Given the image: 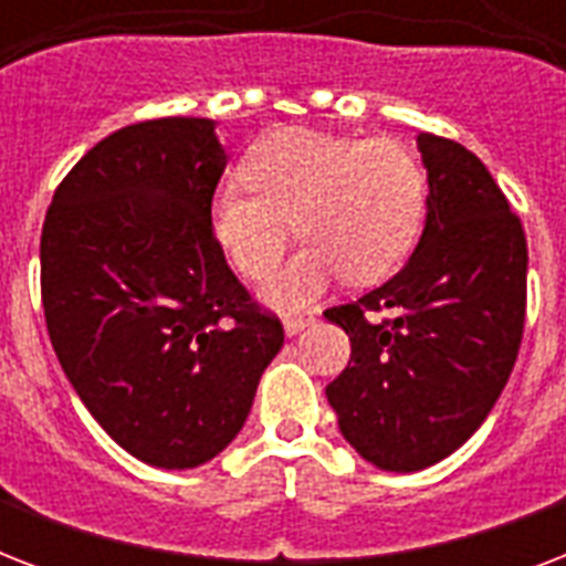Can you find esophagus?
I'll list each match as a JSON object with an SVG mask.
<instances>
[{
    "label": "esophagus",
    "instance_id": "obj_1",
    "mask_svg": "<svg viewBox=\"0 0 566 566\" xmlns=\"http://www.w3.org/2000/svg\"><path fill=\"white\" fill-rule=\"evenodd\" d=\"M311 319H314L311 314H300V317H296V314H291V317H284V335H287V337L300 335L302 328L308 326Z\"/></svg>",
    "mask_w": 566,
    "mask_h": 566
}]
</instances>
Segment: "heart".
Wrapping results in <instances>:
<instances>
[{"label": "heart", "mask_w": 566, "mask_h": 566, "mask_svg": "<svg viewBox=\"0 0 566 566\" xmlns=\"http://www.w3.org/2000/svg\"><path fill=\"white\" fill-rule=\"evenodd\" d=\"M247 181L211 196L213 238L247 279L264 275L296 234L300 252L261 293L275 308H302L346 275L381 282L402 264L426 217V170L399 140H364L284 128L243 164Z\"/></svg>", "instance_id": "b5f03b06"}]
</instances>
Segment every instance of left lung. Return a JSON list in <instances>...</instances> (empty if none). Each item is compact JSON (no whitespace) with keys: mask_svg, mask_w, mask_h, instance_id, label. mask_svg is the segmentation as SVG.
I'll return each instance as SVG.
<instances>
[{"mask_svg":"<svg viewBox=\"0 0 566 566\" xmlns=\"http://www.w3.org/2000/svg\"><path fill=\"white\" fill-rule=\"evenodd\" d=\"M429 213L408 264L326 311L353 344L326 387L337 426L378 470L413 473L452 455L500 399L526 323V231L479 158L417 135Z\"/></svg>","mask_w":566,"mask_h":566,"instance_id":"left-lung-1","label":"left lung"}]
</instances>
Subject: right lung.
I'll return each instance as SVG.
<instances>
[{
  "mask_svg": "<svg viewBox=\"0 0 566 566\" xmlns=\"http://www.w3.org/2000/svg\"><path fill=\"white\" fill-rule=\"evenodd\" d=\"M226 161L213 119L119 128L66 172L40 234L43 314L70 385L119 447L164 470L238 438L284 344L213 238Z\"/></svg>",
  "mask_w": 566,
  "mask_h": 566,
  "instance_id": "add662e5",
  "label": "right lung"
}]
</instances>
